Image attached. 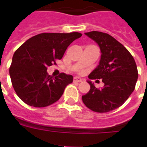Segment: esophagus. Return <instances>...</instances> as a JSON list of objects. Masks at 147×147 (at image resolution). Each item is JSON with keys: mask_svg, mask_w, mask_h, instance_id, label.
Returning a JSON list of instances; mask_svg holds the SVG:
<instances>
[{"mask_svg": "<svg viewBox=\"0 0 147 147\" xmlns=\"http://www.w3.org/2000/svg\"><path fill=\"white\" fill-rule=\"evenodd\" d=\"M74 82H82V79L79 77H75L74 78Z\"/></svg>", "mask_w": 147, "mask_h": 147, "instance_id": "esophagus-1", "label": "esophagus"}]
</instances>
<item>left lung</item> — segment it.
I'll return each mask as SVG.
<instances>
[{"label": "left lung", "mask_w": 147, "mask_h": 147, "mask_svg": "<svg viewBox=\"0 0 147 147\" xmlns=\"http://www.w3.org/2000/svg\"><path fill=\"white\" fill-rule=\"evenodd\" d=\"M85 34L96 42L101 53L99 64L88 78L101 79L104 86L98 89L88 80L91 88L82 95V101L93 111H111L123 105L134 92L138 78L137 65L129 51L109 34L98 31Z\"/></svg>", "instance_id": "1"}]
</instances>
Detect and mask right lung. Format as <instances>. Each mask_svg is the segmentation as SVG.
Instances as JSON below:
<instances>
[{
  "label": "right lung",
  "mask_w": 147,
  "mask_h": 147,
  "mask_svg": "<svg viewBox=\"0 0 147 147\" xmlns=\"http://www.w3.org/2000/svg\"><path fill=\"white\" fill-rule=\"evenodd\" d=\"M80 33H45L27 40L16 50L9 69L13 87L26 105L43 107L57 101L73 76L61 73L53 78L47 67L61 59L69 45Z\"/></svg>",
  "instance_id": "obj_1"
}]
</instances>
